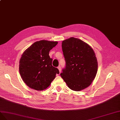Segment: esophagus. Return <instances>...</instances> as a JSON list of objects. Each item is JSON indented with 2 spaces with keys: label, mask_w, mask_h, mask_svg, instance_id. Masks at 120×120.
<instances>
[{
  "label": "esophagus",
  "mask_w": 120,
  "mask_h": 120,
  "mask_svg": "<svg viewBox=\"0 0 120 120\" xmlns=\"http://www.w3.org/2000/svg\"><path fill=\"white\" fill-rule=\"evenodd\" d=\"M58 69H59V72H61V66H59L58 67Z\"/></svg>",
  "instance_id": "34e87169"
}]
</instances>
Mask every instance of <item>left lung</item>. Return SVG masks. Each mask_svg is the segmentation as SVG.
<instances>
[{
    "label": "left lung",
    "instance_id": "obj_1",
    "mask_svg": "<svg viewBox=\"0 0 120 120\" xmlns=\"http://www.w3.org/2000/svg\"><path fill=\"white\" fill-rule=\"evenodd\" d=\"M62 48L66 66L60 75L68 87L78 91L90 86L98 71V61L93 49L73 37L63 41Z\"/></svg>",
    "mask_w": 120,
    "mask_h": 120
}]
</instances>
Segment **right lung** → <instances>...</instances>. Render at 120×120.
<instances>
[{
  "instance_id": "right-lung-1",
  "label": "right lung",
  "mask_w": 120,
  "mask_h": 120,
  "mask_svg": "<svg viewBox=\"0 0 120 120\" xmlns=\"http://www.w3.org/2000/svg\"><path fill=\"white\" fill-rule=\"evenodd\" d=\"M55 41H37L26 49L19 60L20 76L26 85L37 90H45L59 73L58 68L52 66L53 59L50 51L55 47Z\"/></svg>"
}]
</instances>
